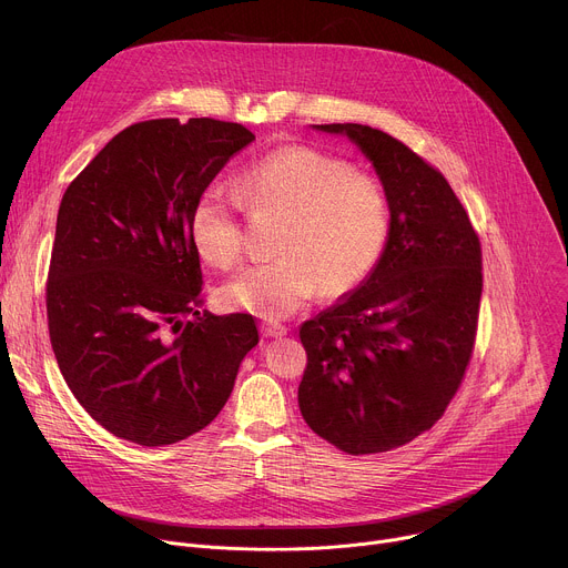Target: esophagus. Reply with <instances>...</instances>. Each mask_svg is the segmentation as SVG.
<instances>
[{
    "label": "esophagus",
    "mask_w": 568,
    "mask_h": 568,
    "mask_svg": "<svg viewBox=\"0 0 568 568\" xmlns=\"http://www.w3.org/2000/svg\"><path fill=\"white\" fill-rule=\"evenodd\" d=\"M261 331H263L265 337H283V335H287V328L283 326V323H263Z\"/></svg>",
    "instance_id": "obj_1"
}]
</instances>
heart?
<instances>
[{"label":"heart","instance_id":"obj_1","mask_svg":"<svg viewBox=\"0 0 568 568\" xmlns=\"http://www.w3.org/2000/svg\"><path fill=\"white\" fill-rule=\"evenodd\" d=\"M209 189L191 213V240L213 267L242 254V215L281 217L272 263L250 267L220 290L226 310L285 318L316 298L344 296L375 270L390 231L384 184L312 145H281L235 182Z\"/></svg>","mask_w":568,"mask_h":568}]
</instances>
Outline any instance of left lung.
<instances>
[{
	"instance_id": "1",
	"label": "left lung",
	"mask_w": 568,
	"mask_h": 568,
	"mask_svg": "<svg viewBox=\"0 0 568 568\" xmlns=\"http://www.w3.org/2000/svg\"><path fill=\"white\" fill-rule=\"evenodd\" d=\"M348 134L386 189L390 231L373 274L346 301L305 321L298 407L310 429L364 456L429 432L469 366L483 292L480 240L445 175L395 136Z\"/></svg>"
}]
</instances>
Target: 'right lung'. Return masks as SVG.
<instances>
[{"mask_svg":"<svg viewBox=\"0 0 568 568\" xmlns=\"http://www.w3.org/2000/svg\"><path fill=\"white\" fill-rule=\"evenodd\" d=\"M256 136L217 119L121 130L64 191L47 278V326L73 397L110 434L180 443L226 404L258 344L252 314L202 312L191 213Z\"/></svg>","mask_w":568,"mask_h":568,"instance_id":"add662e5","label":"right lung"}]
</instances>
